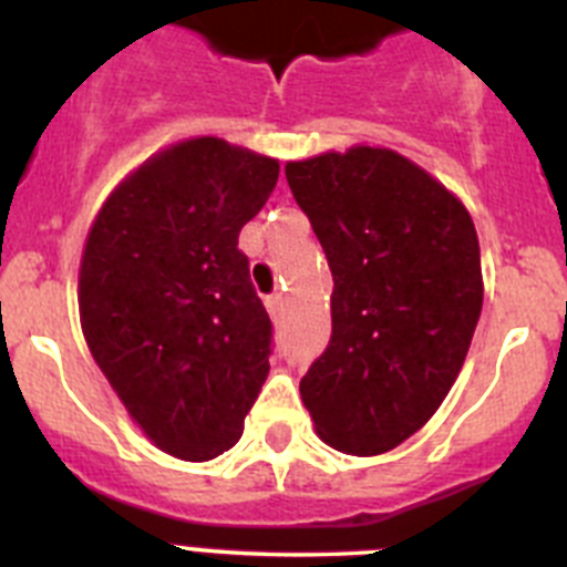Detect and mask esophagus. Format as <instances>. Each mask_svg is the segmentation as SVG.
<instances>
[{"label":"esophagus","mask_w":567,"mask_h":567,"mask_svg":"<svg viewBox=\"0 0 567 567\" xmlns=\"http://www.w3.org/2000/svg\"><path fill=\"white\" fill-rule=\"evenodd\" d=\"M267 309H269V315H272V318H278L280 312H284V292H272L267 298Z\"/></svg>","instance_id":"esophagus-1"}]
</instances>
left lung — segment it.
<instances>
[{
  "label": "left lung",
  "mask_w": 567,
  "mask_h": 567,
  "mask_svg": "<svg viewBox=\"0 0 567 567\" xmlns=\"http://www.w3.org/2000/svg\"><path fill=\"white\" fill-rule=\"evenodd\" d=\"M332 269V338L300 380L318 437L374 457L420 432L457 380L483 309L468 209L383 147L287 164Z\"/></svg>",
  "instance_id": "1"
}]
</instances>
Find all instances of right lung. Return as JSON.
Listing matches in <instances>:
<instances>
[{"label": "right lung", "instance_id": "1", "mask_svg": "<svg viewBox=\"0 0 567 567\" xmlns=\"http://www.w3.org/2000/svg\"><path fill=\"white\" fill-rule=\"evenodd\" d=\"M278 169L224 138H189L127 175L90 227L84 340L130 417L178 460L233 449L269 374L272 320L238 233Z\"/></svg>", "mask_w": 567, "mask_h": 567}]
</instances>
